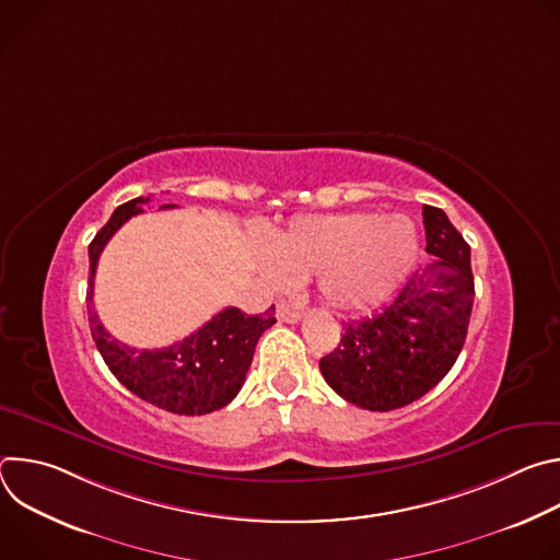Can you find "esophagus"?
I'll return each mask as SVG.
<instances>
[{
	"label": "esophagus",
	"mask_w": 560,
	"mask_h": 560,
	"mask_svg": "<svg viewBox=\"0 0 560 560\" xmlns=\"http://www.w3.org/2000/svg\"><path fill=\"white\" fill-rule=\"evenodd\" d=\"M277 318H279V322H285V324H296L301 318V310L288 305L285 301H279L277 303Z\"/></svg>",
	"instance_id": "34e87169"
}]
</instances>
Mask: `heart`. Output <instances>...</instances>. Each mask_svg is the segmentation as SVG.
<instances>
[{"instance_id":"1","label":"heart","mask_w":560,"mask_h":560,"mask_svg":"<svg viewBox=\"0 0 560 560\" xmlns=\"http://www.w3.org/2000/svg\"><path fill=\"white\" fill-rule=\"evenodd\" d=\"M419 230L406 214L359 210L296 217L275 238V279L316 275L322 296L337 310H365L383 301L412 268Z\"/></svg>"}]
</instances>
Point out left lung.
<instances>
[{
	"mask_svg": "<svg viewBox=\"0 0 560 560\" xmlns=\"http://www.w3.org/2000/svg\"><path fill=\"white\" fill-rule=\"evenodd\" d=\"M423 223L432 264L381 312L346 324L339 346L318 361L328 385L357 408L389 412L417 401L463 350L474 303L469 246L441 208L423 206Z\"/></svg>",
	"mask_w": 560,
	"mask_h": 560,
	"instance_id": "obj_1",
	"label": "left lung"
}]
</instances>
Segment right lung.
<instances>
[{
    "instance_id": "add662e5",
    "label": "right lung",
    "mask_w": 560,
    "mask_h": 560,
    "mask_svg": "<svg viewBox=\"0 0 560 560\" xmlns=\"http://www.w3.org/2000/svg\"><path fill=\"white\" fill-rule=\"evenodd\" d=\"M137 197L119 206L108 223L95 234L89 246L91 279L86 290L91 335L108 370L117 381L143 401L173 415L199 417L228 406L246 381L259 337L277 324L275 305L264 314H246L238 307H225L214 314L197 332L159 350H137L119 343L100 322L93 307V279L100 255L110 236L135 214H141ZM173 208V206H162Z\"/></svg>"
}]
</instances>
